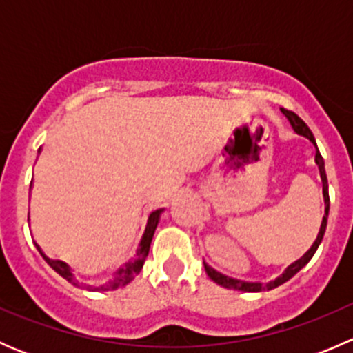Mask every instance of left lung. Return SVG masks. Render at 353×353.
<instances>
[{"mask_svg": "<svg viewBox=\"0 0 353 353\" xmlns=\"http://www.w3.org/2000/svg\"><path fill=\"white\" fill-rule=\"evenodd\" d=\"M282 112L285 114V116L288 117V121H290V124H292V126H294V130L297 131L299 134H302V137L309 138V140H311L312 143L316 145L314 137H312V131L309 130L307 124H305L304 121H302L301 117L297 116V114L292 112V110H287V109H282ZM316 163H318L319 172H321V179H323V196H325V205H326V208H325V216H323V222H321V229H319L318 237H316L314 244L311 245V249H309V251L305 252V254L302 256L301 259H297V261H295V263H292V265L288 266V268L285 270V273H283L282 276H279V279H276L275 282H270L266 287L261 285V283H249V282H241V280L229 279V276H225V275H222V273L215 272V270H213L212 266H208V265H206V263H205L206 273H208V276L213 280V282L219 283V285H222V287H225V288H234V290H243V292H261V290H265V288H268V290H270V288H275V287L282 285V283H285L287 280H290L292 276H294L295 273L299 272V270H302L305 265H307L309 259H311L312 256H314V252H316V249H318V245L321 244L323 236H325L326 219H328V212H330V194H328V183H326L325 160H323V157H321V154H319V152H316Z\"/></svg>", "mask_w": 353, "mask_h": 353, "instance_id": "1", "label": "left lung"}]
</instances>
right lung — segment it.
I'll list each match as a JSON object with an SVG mask.
<instances>
[{
	"instance_id": "obj_1",
	"label": "right lung",
	"mask_w": 353,
	"mask_h": 353,
	"mask_svg": "<svg viewBox=\"0 0 353 353\" xmlns=\"http://www.w3.org/2000/svg\"><path fill=\"white\" fill-rule=\"evenodd\" d=\"M160 212H162V210H157V212H152L150 216H148L147 229H145L143 237H141L140 245H138V251H137V256H134V259H131V261L124 263V266H121V268L117 270L116 273H114L112 280H109V282L105 283V285L97 287V290H101V292L116 290V288L128 285V283H130L131 280H133L134 276L138 275V273H140V270L143 268L145 259H147V256H148V251H150L152 237H154V232H155V229H157V223H159ZM35 248H37V251L41 252L42 258L46 259V263H48V265L51 266V268L54 270L56 273H59V275H61L63 279H66L68 282L73 283V285H74V283H77V280H74L73 273H71L70 266H68L66 263L59 261V259L48 258V256H46L44 252H42L41 245H39V244H35Z\"/></svg>"
}]
</instances>
